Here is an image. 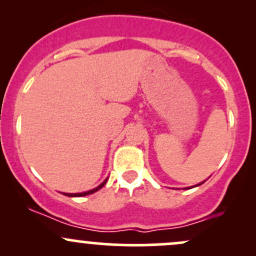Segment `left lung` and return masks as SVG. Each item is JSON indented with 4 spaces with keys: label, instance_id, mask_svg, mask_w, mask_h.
Listing matches in <instances>:
<instances>
[{
    "label": "left lung",
    "instance_id": "obj_1",
    "mask_svg": "<svg viewBox=\"0 0 256 256\" xmlns=\"http://www.w3.org/2000/svg\"><path fill=\"white\" fill-rule=\"evenodd\" d=\"M198 185H200V184H198Z\"/></svg>",
    "mask_w": 256,
    "mask_h": 256
}]
</instances>
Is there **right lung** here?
<instances>
[{
	"label": "right lung",
	"mask_w": 256,
	"mask_h": 256,
	"mask_svg": "<svg viewBox=\"0 0 256 256\" xmlns=\"http://www.w3.org/2000/svg\"><path fill=\"white\" fill-rule=\"evenodd\" d=\"M106 182H107V179H106V180L104 182V183H102V184H100L98 188H95V189H92V190H89V192H79V194H66V192H64V195H66V196H70V198H82V196H86V195H90V194H94V192H98V190L101 189V188L104 186V185L106 184Z\"/></svg>",
	"instance_id": "right-lung-1"
}]
</instances>
